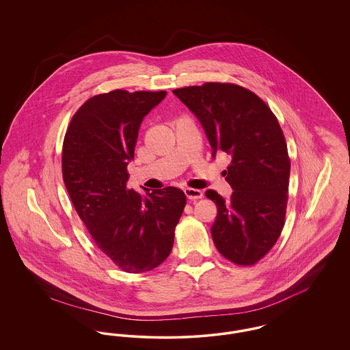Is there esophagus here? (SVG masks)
<instances>
[{
  "mask_svg": "<svg viewBox=\"0 0 350 350\" xmlns=\"http://www.w3.org/2000/svg\"><path fill=\"white\" fill-rule=\"evenodd\" d=\"M185 194L189 200H200L203 197V193L198 190V189H191V187H187L185 189Z\"/></svg>",
  "mask_w": 350,
  "mask_h": 350,
  "instance_id": "esophagus-1",
  "label": "esophagus"
}]
</instances>
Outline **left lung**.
Listing matches in <instances>:
<instances>
[{"mask_svg": "<svg viewBox=\"0 0 350 350\" xmlns=\"http://www.w3.org/2000/svg\"><path fill=\"white\" fill-rule=\"evenodd\" d=\"M173 93L200 119L213 156H231L224 170L231 200L206 191L217 208L214 244L233 264L254 265L274 247L284 226L290 157L278 119L257 94L236 83H206Z\"/></svg>", "mask_w": 350, "mask_h": 350, "instance_id": "left-lung-1", "label": "left lung"}]
</instances>
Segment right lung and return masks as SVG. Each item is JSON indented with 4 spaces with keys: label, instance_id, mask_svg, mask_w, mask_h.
Segmentation results:
<instances>
[{
    "label": "right lung",
    "instance_id": "add662e5",
    "mask_svg": "<svg viewBox=\"0 0 350 350\" xmlns=\"http://www.w3.org/2000/svg\"><path fill=\"white\" fill-rule=\"evenodd\" d=\"M165 96L120 89L97 94L83 102L64 136L69 198L96 245L127 273L150 271L167 260L186 204L173 186L146 196L127 186L142 120Z\"/></svg>",
    "mask_w": 350,
    "mask_h": 350
}]
</instances>
